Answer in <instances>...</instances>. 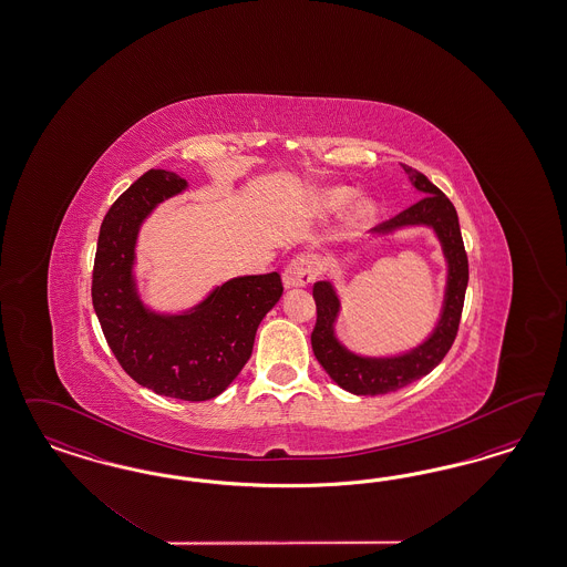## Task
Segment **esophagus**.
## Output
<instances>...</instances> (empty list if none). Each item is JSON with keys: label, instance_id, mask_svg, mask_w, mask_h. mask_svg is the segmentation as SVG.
<instances>
[{"label": "esophagus", "instance_id": "obj_1", "mask_svg": "<svg viewBox=\"0 0 567 567\" xmlns=\"http://www.w3.org/2000/svg\"><path fill=\"white\" fill-rule=\"evenodd\" d=\"M320 268H322V264L313 254H301V256L292 258L291 264L285 268L282 282L287 289L308 287L309 282H313L316 276L320 275Z\"/></svg>", "mask_w": 567, "mask_h": 567}]
</instances>
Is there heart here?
Listing matches in <instances>:
<instances>
[{
	"label": "heart",
	"instance_id": "1",
	"mask_svg": "<svg viewBox=\"0 0 567 567\" xmlns=\"http://www.w3.org/2000/svg\"><path fill=\"white\" fill-rule=\"evenodd\" d=\"M353 197H355V190L347 189V187H337V189L324 190L320 195V199H318V206H320V209H324V212H337V209L347 206ZM372 214H374L372 204L365 202V199H360L349 212V224L353 228H358L361 224L368 223L372 218Z\"/></svg>",
	"mask_w": 567,
	"mask_h": 567
}]
</instances>
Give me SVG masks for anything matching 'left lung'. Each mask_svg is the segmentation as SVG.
I'll return each mask as SVG.
<instances>
[{"label":"left lung","instance_id":"left-lung-1","mask_svg":"<svg viewBox=\"0 0 567 567\" xmlns=\"http://www.w3.org/2000/svg\"><path fill=\"white\" fill-rule=\"evenodd\" d=\"M408 172L413 187L424 193V197L396 214L395 218L378 224L374 233H391L401 226L426 224L432 226L443 243L449 276H446L445 306L434 332L420 347L396 358H361L347 351L334 339V320L339 316V297L330 282L313 285L316 299V327L311 332V349L316 360L341 389L353 395H386L399 391L415 380L430 374L451 349L457 337V328L464 309L465 287H467V254L460 230L457 212L443 190L434 187L422 172L401 164Z\"/></svg>","mask_w":567,"mask_h":567}]
</instances>
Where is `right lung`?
<instances>
[{
    "instance_id": "add662e5",
    "label": "right lung",
    "mask_w": 567,
    "mask_h": 567,
    "mask_svg": "<svg viewBox=\"0 0 567 567\" xmlns=\"http://www.w3.org/2000/svg\"><path fill=\"white\" fill-rule=\"evenodd\" d=\"M187 181L145 172L107 209L100 228L91 297L103 337L122 370L157 395L207 401L220 395L251 358L259 322L282 295L278 272L239 276L181 316L150 311L133 280L138 226Z\"/></svg>"
}]
</instances>
